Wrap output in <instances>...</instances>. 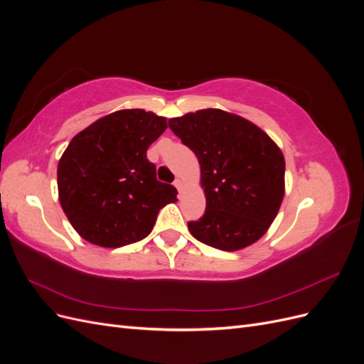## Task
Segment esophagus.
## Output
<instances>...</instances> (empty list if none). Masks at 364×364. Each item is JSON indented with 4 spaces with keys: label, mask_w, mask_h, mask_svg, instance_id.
I'll use <instances>...</instances> for the list:
<instances>
[{
    "label": "esophagus",
    "mask_w": 364,
    "mask_h": 364,
    "mask_svg": "<svg viewBox=\"0 0 364 364\" xmlns=\"http://www.w3.org/2000/svg\"><path fill=\"white\" fill-rule=\"evenodd\" d=\"M174 186H176V188H178L179 194H182V191H183V188H185V185H183V182H182L181 179H176V181H174Z\"/></svg>",
    "instance_id": "obj_1"
}]
</instances>
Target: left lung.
I'll list each match as a JSON object with an SVG mask.
<instances>
[{
	"mask_svg": "<svg viewBox=\"0 0 364 364\" xmlns=\"http://www.w3.org/2000/svg\"><path fill=\"white\" fill-rule=\"evenodd\" d=\"M200 164L205 214L188 229L226 252L258 241L278 215L285 194L281 149L252 121L222 109H200L168 121Z\"/></svg>",
	"mask_w": 364,
	"mask_h": 364,
	"instance_id": "left-lung-1",
	"label": "left lung"
}]
</instances>
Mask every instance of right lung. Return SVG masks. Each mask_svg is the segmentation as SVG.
<instances>
[{"mask_svg": "<svg viewBox=\"0 0 364 364\" xmlns=\"http://www.w3.org/2000/svg\"><path fill=\"white\" fill-rule=\"evenodd\" d=\"M167 118L144 109H121L77 134L58 165L59 202L75 232L102 247L146 238L176 188L156 179L147 149Z\"/></svg>", "mask_w": 364, "mask_h": 364, "instance_id": "right-lung-1", "label": "right lung"}]
</instances>
